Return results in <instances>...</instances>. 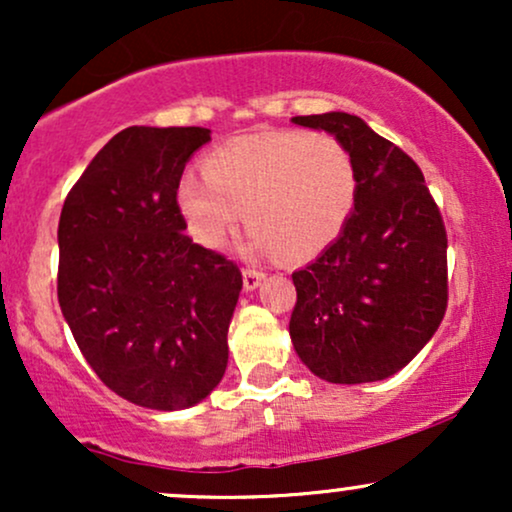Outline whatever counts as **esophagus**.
<instances>
[{
	"instance_id": "34e87169",
	"label": "esophagus",
	"mask_w": 512,
	"mask_h": 512,
	"mask_svg": "<svg viewBox=\"0 0 512 512\" xmlns=\"http://www.w3.org/2000/svg\"><path fill=\"white\" fill-rule=\"evenodd\" d=\"M264 274L257 272V269H243V289L245 291H255L257 286L262 284Z\"/></svg>"
}]
</instances>
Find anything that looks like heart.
<instances>
[{"label": "heart", "mask_w": 512, "mask_h": 512, "mask_svg": "<svg viewBox=\"0 0 512 512\" xmlns=\"http://www.w3.org/2000/svg\"><path fill=\"white\" fill-rule=\"evenodd\" d=\"M202 170H185L175 185L182 226L202 248H221L245 207L250 250L305 260L344 231L358 199L354 156L327 132L233 137L204 156Z\"/></svg>", "instance_id": "obj_1"}]
</instances>
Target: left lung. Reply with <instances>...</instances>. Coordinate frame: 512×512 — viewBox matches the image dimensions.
I'll list each match as a JSON object with an SVG mask.
<instances>
[{"instance_id": "obj_1", "label": "left lung", "mask_w": 512, "mask_h": 512, "mask_svg": "<svg viewBox=\"0 0 512 512\" xmlns=\"http://www.w3.org/2000/svg\"><path fill=\"white\" fill-rule=\"evenodd\" d=\"M293 122L342 139L358 199L339 238L293 272L296 354L327 383L385 380L428 344L448 308V236L424 173L399 146L349 113Z\"/></svg>"}]
</instances>
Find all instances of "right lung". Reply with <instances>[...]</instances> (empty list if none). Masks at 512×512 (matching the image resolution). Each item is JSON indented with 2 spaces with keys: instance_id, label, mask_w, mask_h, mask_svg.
Instances as JSON below:
<instances>
[{
  "instance_id": "obj_1",
  "label": "right lung",
  "mask_w": 512,
  "mask_h": 512,
  "mask_svg": "<svg viewBox=\"0 0 512 512\" xmlns=\"http://www.w3.org/2000/svg\"><path fill=\"white\" fill-rule=\"evenodd\" d=\"M204 127H127L64 199L57 298L88 366L146 409L195 407L221 383L243 274L185 236L175 207Z\"/></svg>"
}]
</instances>
